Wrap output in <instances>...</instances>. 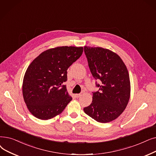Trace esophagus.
<instances>
[{"label":"esophagus","mask_w":156,"mask_h":156,"mask_svg":"<svg viewBox=\"0 0 156 156\" xmlns=\"http://www.w3.org/2000/svg\"><path fill=\"white\" fill-rule=\"evenodd\" d=\"M81 95H82L81 94H76L75 95V96H76V98H80V97L81 96Z\"/></svg>","instance_id":"esophagus-1"}]
</instances>
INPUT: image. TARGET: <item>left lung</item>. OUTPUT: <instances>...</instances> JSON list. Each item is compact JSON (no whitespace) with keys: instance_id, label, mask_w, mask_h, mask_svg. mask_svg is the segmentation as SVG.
<instances>
[{"instance_id":"left-lung-1","label":"left lung","mask_w":156,"mask_h":156,"mask_svg":"<svg viewBox=\"0 0 156 156\" xmlns=\"http://www.w3.org/2000/svg\"><path fill=\"white\" fill-rule=\"evenodd\" d=\"M84 52L96 86L92 102L83 110L101 123L117 119L124 112L130 97V80L122 60L114 52L101 47L84 46ZM100 80V84L97 81Z\"/></svg>"}]
</instances>
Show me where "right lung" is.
Instances as JSON below:
<instances>
[{
    "instance_id": "right-lung-1",
    "label": "right lung",
    "mask_w": 156,
    "mask_h": 156,
    "mask_svg": "<svg viewBox=\"0 0 156 156\" xmlns=\"http://www.w3.org/2000/svg\"><path fill=\"white\" fill-rule=\"evenodd\" d=\"M83 51V47H57L41 53L32 62L25 74L22 91L34 116L50 119L61 113L72 100L64 85L67 70Z\"/></svg>"
}]
</instances>
